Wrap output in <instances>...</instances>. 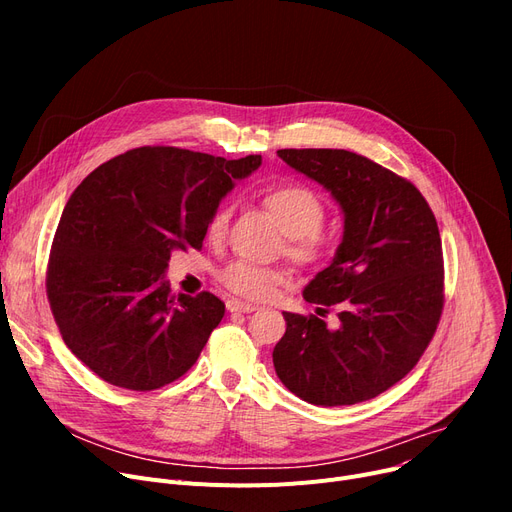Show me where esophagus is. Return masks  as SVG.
Returning <instances> with one entry per match:
<instances>
[{"label": "esophagus", "instance_id": "obj_1", "mask_svg": "<svg viewBox=\"0 0 512 512\" xmlns=\"http://www.w3.org/2000/svg\"><path fill=\"white\" fill-rule=\"evenodd\" d=\"M226 307H228V311L230 313H251V311H255L257 307L255 305H249V303H242V301H238V299H230L228 303H226Z\"/></svg>", "mask_w": 512, "mask_h": 512}]
</instances>
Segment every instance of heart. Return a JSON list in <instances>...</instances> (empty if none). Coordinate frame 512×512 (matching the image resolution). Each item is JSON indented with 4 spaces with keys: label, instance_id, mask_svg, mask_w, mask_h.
<instances>
[{
    "label": "heart",
    "instance_id": "b5f03b06",
    "mask_svg": "<svg viewBox=\"0 0 512 512\" xmlns=\"http://www.w3.org/2000/svg\"><path fill=\"white\" fill-rule=\"evenodd\" d=\"M261 201L286 234V253L294 261L309 265L324 261L330 255L332 236L321 226L326 220V203L313 188L299 182H280L265 188ZM228 222L230 207L220 205L207 222V240L220 242L226 236ZM220 280L238 297L263 299L280 284L282 274L272 267H261L249 261H232L220 272Z\"/></svg>",
    "mask_w": 512,
    "mask_h": 512
}]
</instances>
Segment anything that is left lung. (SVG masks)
I'll use <instances>...</instances> for the list:
<instances>
[{
	"label": "left lung",
	"instance_id": "1",
	"mask_svg": "<svg viewBox=\"0 0 512 512\" xmlns=\"http://www.w3.org/2000/svg\"><path fill=\"white\" fill-rule=\"evenodd\" d=\"M344 213L332 263L303 290L317 315L284 313L274 348L280 382L317 407L375 398L400 382L432 342L444 307V259L434 211L417 186L344 149H280ZM341 307L338 329L320 315Z\"/></svg>",
	"mask_w": 512,
	"mask_h": 512
}]
</instances>
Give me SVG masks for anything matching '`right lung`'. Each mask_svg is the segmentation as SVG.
Segmentation results:
<instances>
[{"instance_id":"obj_1","label":"right lung","mask_w":512,"mask_h":512,"mask_svg":"<svg viewBox=\"0 0 512 512\" xmlns=\"http://www.w3.org/2000/svg\"><path fill=\"white\" fill-rule=\"evenodd\" d=\"M261 155L130 149L70 195L51 242L47 299L70 351L107 384L157 390L195 365L224 317L211 292H170L174 251L201 249L211 213Z\"/></svg>"}]
</instances>
